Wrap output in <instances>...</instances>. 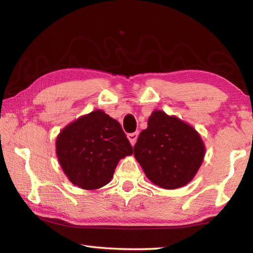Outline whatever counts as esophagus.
Instances as JSON below:
<instances>
[{"mask_svg": "<svg viewBox=\"0 0 253 253\" xmlns=\"http://www.w3.org/2000/svg\"><path fill=\"white\" fill-rule=\"evenodd\" d=\"M138 135H139V132H132V133H129V135L127 136L128 140H129L131 146H135V143H136L137 139H138Z\"/></svg>", "mask_w": 253, "mask_h": 253, "instance_id": "1", "label": "esophagus"}]
</instances>
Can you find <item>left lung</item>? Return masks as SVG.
<instances>
[{
  "label": "left lung",
  "instance_id": "obj_1",
  "mask_svg": "<svg viewBox=\"0 0 253 253\" xmlns=\"http://www.w3.org/2000/svg\"><path fill=\"white\" fill-rule=\"evenodd\" d=\"M206 155V144L195 128L175 115L154 110L140 132L133 157L144 174L163 189H177L193 179Z\"/></svg>",
  "mask_w": 253,
  "mask_h": 253
}]
</instances>
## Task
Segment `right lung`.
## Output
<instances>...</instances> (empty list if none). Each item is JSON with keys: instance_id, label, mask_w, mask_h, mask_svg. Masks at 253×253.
Wrapping results in <instances>:
<instances>
[{"instance_id": "1", "label": "right lung", "mask_w": 253, "mask_h": 253, "mask_svg": "<svg viewBox=\"0 0 253 253\" xmlns=\"http://www.w3.org/2000/svg\"><path fill=\"white\" fill-rule=\"evenodd\" d=\"M56 157L68 180L84 190L109 184L118 162L132 154L121 124L95 110L69 123L55 140Z\"/></svg>"}]
</instances>
